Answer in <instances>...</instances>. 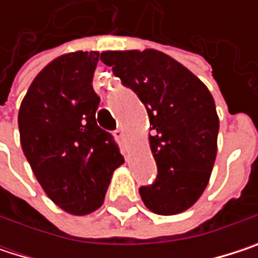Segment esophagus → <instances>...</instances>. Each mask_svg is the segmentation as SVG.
<instances>
[{"label": "esophagus", "instance_id": "34e87169", "mask_svg": "<svg viewBox=\"0 0 258 258\" xmlns=\"http://www.w3.org/2000/svg\"><path fill=\"white\" fill-rule=\"evenodd\" d=\"M115 137L119 139V140H124V131H122V128H118L115 131Z\"/></svg>", "mask_w": 258, "mask_h": 258}]
</instances>
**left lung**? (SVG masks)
Returning a JSON list of instances; mask_svg holds the SVG:
<instances>
[{
  "label": "left lung",
  "instance_id": "8db88e82",
  "mask_svg": "<svg viewBox=\"0 0 258 258\" xmlns=\"http://www.w3.org/2000/svg\"><path fill=\"white\" fill-rule=\"evenodd\" d=\"M100 59L145 104L155 182L140 186L145 206L176 215L203 194L217 157L220 121L206 85L172 56L155 50H107Z\"/></svg>",
  "mask_w": 258,
  "mask_h": 258
}]
</instances>
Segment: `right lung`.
<instances>
[{
	"label": "right lung",
	"mask_w": 258,
	"mask_h": 258,
	"mask_svg": "<svg viewBox=\"0 0 258 258\" xmlns=\"http://www.w3.org/2000/svg\"><path fill=\"white\" fill-rule=\"evenodd\" d=\"M97 62L98 52L55 58L32 80L18 116L22 151L38 183L72 215L97 211L124 163L113 137L95 121Z\"/></svg>",
	"instance_id": "1"
}]
</instances>
